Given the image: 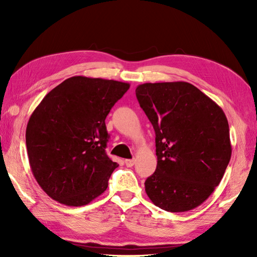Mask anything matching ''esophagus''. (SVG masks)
<instances>
[{
    "label": "esophagus",
    "mask_w": 257,
    "mask_h": 257,
    "mask_svg": "<svg viewBox=\"0 0 257 257\" xmlns=\"http://www.w3.org/2000/svg\"><path fill=\"white\" fill-rule=\"evenodd\" d=\"M124 164L127 165L128 168H132L133 165L135 164V160H125V161H124Z\"/></svg>",
    "instance_id": "esophagus-1"
}]
</instances>
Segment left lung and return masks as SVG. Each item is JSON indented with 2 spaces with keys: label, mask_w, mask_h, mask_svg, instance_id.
I'll return each mask as SVG.
<instances>
[{
  "label": "left lung",
  "mask_w": 257,
  "mask_h": 257,
  "mask_svg": "<svg viewBox=\"0 0 257 257\" xmlns=\"http://www.w3.org/2000/svg\"><path fill=\"white\" fill-rule=\"evenodd\" d=\"M136 96L155 132L158 165L145 181L147 196L164 211L193 210L214 191L231 158L227 116L186 81L146 82Z\"/></svg>",
  "instance_id": "1"
}]
</instances>
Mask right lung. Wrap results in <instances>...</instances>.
Masks as SVG:
<instances>
[{
  "instance_id": "1",
  "label": "right lung",
  "mask_w": 257,
  "mask_h": 257,
  "mask_svg": "<svg viewBox=\"0 0 257 257\" xmlns=\"http://www.w3.org/2000/svg\"><path fill=\"white\" fill-rule=\"evenodd\" d=\"M129 87L75 76L52 89L32 113L26 129L30 169L54 201L82 206L106 190L119 164L105 153V119Z\"/></svg>"
}]
</instances>
